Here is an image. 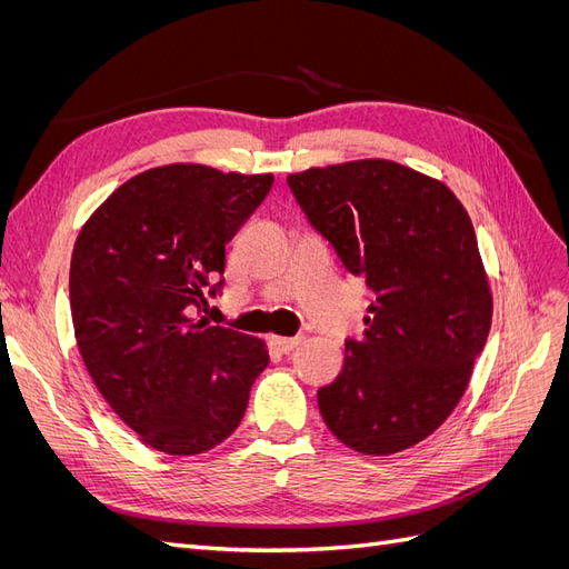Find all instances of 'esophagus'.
<instances>
[{
  "mask_svg": "<svg viewBox=\"0 0 569 569\" xmlns=\"http://www.w3.org/2000/svg\"><path fill=\"white\" fill-rule=\"evenodd\" d=\"M301 343V337H270V347L280 353L295 351Z\"/></svg>",
  "mask_w": 569,
  "mask_h": 569,
  "instance_id": "obj_1",
  "label": "esophagus"
}]
</instances>
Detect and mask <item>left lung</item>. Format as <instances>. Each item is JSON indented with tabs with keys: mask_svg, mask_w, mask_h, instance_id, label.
I'll return each mask as SVG.
<instances>
[{
	"mask_svg": "<svg viewBox=\"0 0 569 569\" xmlns=\"http://www.w3.org/2000/svg\"><path fill=\"white\" fill-rule=\"evenodd\" d=\"M311 226L375 291L366 330L318 389L322 420L349 449L391 456L427 439L470 385L493 297L472 220L441 180L387 159L287 178Z\"/></svg>",
	"mask_w": 569,
	"mask_h": 569,
	"instance_id": "1",
	"label": "left lung"
}]
</instances>
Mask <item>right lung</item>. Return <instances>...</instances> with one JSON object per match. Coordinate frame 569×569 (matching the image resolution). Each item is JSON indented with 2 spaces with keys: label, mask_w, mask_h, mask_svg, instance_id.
Masks as SVG:
<instances>
[{
  "label": "right lung",
  "mask_w": 569,
  "mask_h": 569,
  "mask_svg": "<svg viewBox=\"0 0 569 569\" xmlns=\"http://www.w3.org/2000/svg\"><path fill=\"white\" fill-rule=\"evenodd\" d=\"M272 173L168 163L130 178L84 222L71 258L80 356L116 416L151 449L197 456L244 418L263 339L197 318L226 244Z\"/></svg>",
  "instance_id": "obj_1"
}]
</instances>
